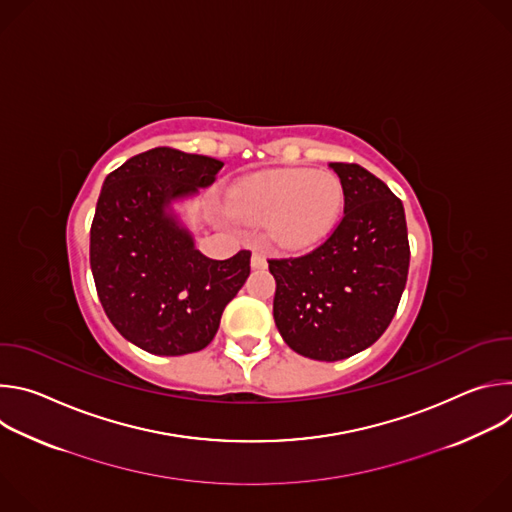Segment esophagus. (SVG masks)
Wrapping results in <instances>:
<instances>
[{
	"mask_svg": "<svg viewBox=\"0 0 512 512\" xmlns=\"http://www.w3.org/2000/svg\"><path fill=\"white\" fill-rule=\"evenodd\" d=\"M265 265H267L265 255H263L261 251H253V255H251V267H253V269H263Z\"/></svg>",
	"mask_w": 512,
	"mask_h": 512,
	"instance_id": "1",
	"label": "esophagus"
}]
</instances>
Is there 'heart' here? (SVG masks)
<instances>
[{"mask_svg":"<svg viewBox=\"0 0 512 512\" xmlns=\"http://www.w3.org/2000/svg\"><path fill=\"white\" fill-rule=\"evenodd\" d=\"M344 204L340 180L328 172L273 170L241 180L229 192L231 212L243 221L267 223L271 241L304 251L324 241Z\"/></svg>","mask_w":512,"mask_h":512,"instance_id":"b5f03b06","label":"heart"}]
</instances>
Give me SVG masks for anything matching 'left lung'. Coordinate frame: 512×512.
<instances>
[{"instance_id": "obj_1", "label": "left lung", "mask_w": 512, "mask_h": 512, "mask_svg": "<svg viewBox=\"0 0 512 512\" xmlns=\"http://www.w3.org/2000/svg\"><path fill=\"white\" fill-rule=\"evenodd\" d=\"M344 216L302 257L269 259L273 318L285 344L314 360H342L375 344L391 324L409 271L403 202L358 164L334 162Z\"/></svg>"}]
</instances>
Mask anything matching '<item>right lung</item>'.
Returning a JSON list of instances; mask_svg holds the SVG:
<instances>
[{
  "instance_id": "1",
  "label": "right lung",
  "mask_w": 512,
  "mask_h": 512,
  "mask_svg": "<svg viewBox=\"0 0 512 512\" xmlns=\"http://www.w3.org/2000/svg\"><path fill=\"white\" fill-rule=\"evenodd\" d=\"M225 164L154 148L129 158L101 188L91 225V271L117 332L158 356L208 346L223 310L251 273V253L216 261L194 247L174 210Z\"/></svg>"
}]
</instances>
